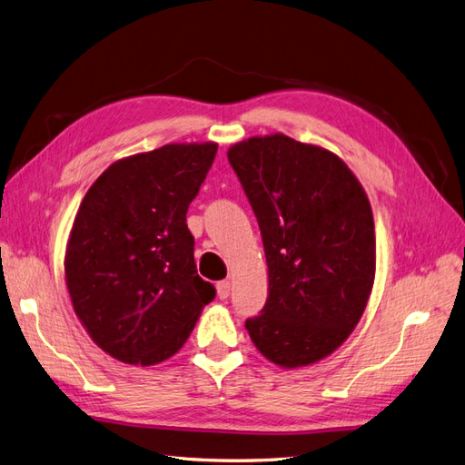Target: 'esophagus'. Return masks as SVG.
Returning a JSON list of instances; mask_svg holds the SVG:
<instances>
[{
    "instance_id": "esophagus-1",
    "label": "esophagus",
    "mask_w": 465,
    "mask_h": 465,
    "mask_svg": "<svg viewBox=\"0 0 465 465\" xmlns=\"http://www.w3.org/2000/svg\"><path fill=\"white\" fill-rule=\"evenodd\" d=\"M217 294H219L221 301L229 299V294H231V281H219V283H217Z\"/></svg>"
}]
</instances>
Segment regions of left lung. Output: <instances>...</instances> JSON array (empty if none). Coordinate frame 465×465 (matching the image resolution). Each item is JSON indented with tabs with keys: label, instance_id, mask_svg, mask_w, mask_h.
Wrapping results in <instances>:
<instances>
[{
	"label": "left lung",
	"instance_id": "1",
	"mask_svg": "<svg viewBox=\"0 0 465 465\" xmlns=\"http://www.w3.org/2000/svg\"><path fill=\"white\" fill-rule=\"evenodd\" d=\"M254 209L267 301L250 340L281 369L331 355L355 330L374 285L376 236L367 192L335 153L283 134L229 147Z\"/></svg>",
	"mask_w": 465,
	"mask_h": 465
}]
</instances>
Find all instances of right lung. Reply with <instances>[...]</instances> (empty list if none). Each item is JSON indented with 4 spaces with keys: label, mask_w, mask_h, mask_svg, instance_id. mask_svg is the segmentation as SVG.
<instances>
[{
    "label": "right lung",
    "mask_w": 465,
    "mask_h": 465,
    "mask_svg": "<svg viewBox=\"0 0 465 465\" xmlns=\"http://www.w3.org/2000/svg\"><path fill=\"white\" fill-rule=\"evenodd\" d=\"M217 143H168L112 163L83 198L64 272L75 316L104 353L135 367L186 343L215 287L195 270L186 211Z\"/></svg>",
    "instance_id": "obj_1"
}]
</instances>
